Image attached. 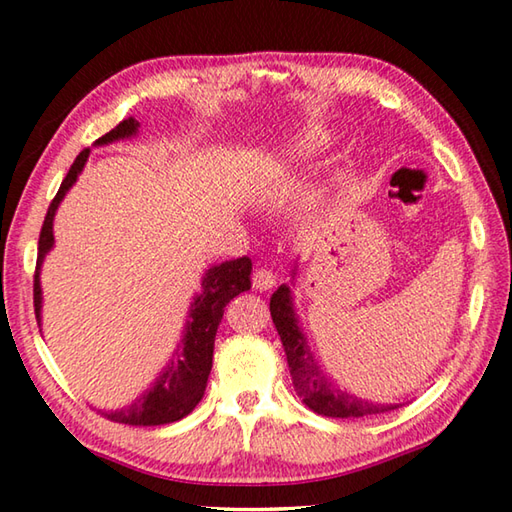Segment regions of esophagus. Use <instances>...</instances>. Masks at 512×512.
<instances>
[{"mask_svg":"<svg viewBox=\"0 0 512 512\" xmlns=\"http://www.w3.org/2000/svg\"><path fill=\"white\" fill-rule=\"evenodd\" d=\"M251 285L256 290H272L276 285V274L270 270V267H256L254 274H251Z\"/></svg>","mask_w":512,"mask_h":512,"instance_id":"obj_1","label":"esophagus"}]
</instances>
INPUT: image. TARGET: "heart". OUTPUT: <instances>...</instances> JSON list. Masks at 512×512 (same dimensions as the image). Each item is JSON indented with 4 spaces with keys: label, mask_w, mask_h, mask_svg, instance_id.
Instances as JSON below:
<instances>
[{
    "label": "heart",
    "mask_w": 512,
    "mask_h": 512,
    "mask_svg": "<svg viewBox=\"0 0 512 512\" xmlns=\"http://www.w3.org/2000/svg\"><path fill=\"white\" fill-rule=\"evenodd\" d=\"M315 146H317V143H312V141H310V143H301L299 150H301V152H303V150H312Z\"/></svg>",
    "instance_id": "heart-1"
}]
</instances>
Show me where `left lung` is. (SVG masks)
I'll use <instances>...</instances> for the list:
<instances>
[{
	"mask_svg": "<svg viewBox=\"0 0 512 512\" xmlns=\"http://www.w3.org/2000/svg\"><path fill=\"white\" fill-rule=\"evenodd\" d=\"M270 312L274 326L279 330L285 355H288L294 391H297V396L306 402L308 409L326 418H366L375 414H387V411L400 407L375 405V402L355 398L351 393L339 389L337 384L319 369L315 357L310 353L306 335L301 333L297 317H294L290 288L281 285V288L272 294Z\"/></svg>",
	"mask_w": 512,
	"mask_h": 512,
	"instance_id": "obj_1",
	"label": "left lung"
}]
</instances>
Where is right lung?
<instances>
[{
  "instance_id": "add662e5",
  "label": "right lung",
  "mask_w": 512,
  "mask_h": 512,
  "mask_svg": "<svg viewBox=\"0 0 512 512\" xmlns=\"http://www.w3.org/2000/svg\"><path fill=\"white\" fill-rule=\"evenodd\" d=\"M139 128V121H134L132 116L123 119L114 130L103 134L101 139H96V146H105V143L132 137ZM89 157V148L80 150L74 164H71L67 177L62 179L56 197L49 204V211L44 215L40 240H38V263H35L33 274V306H35V319H40V265L44 261V254L53 247V215L62 197L76 182V177L83 170L85 161ZM251 274V261L247 256L236 258V261L222 263L218 267H211L206 272L202 281V294L193 301L191 312H188L186 321V333L182 344L177 346L173 360L166 366V371L152 382V387L134 400L132 405L119 411H110L105 418L114 420V423L132 425V427H155L182 420L184 416L191 414L197 407V402L202 400L206 391V380H209L211 366H213V344L215 333L224 315L227 303L238 297L240 292L251 288L249 281Z\"/></svg>"
}]
</instances>
